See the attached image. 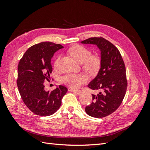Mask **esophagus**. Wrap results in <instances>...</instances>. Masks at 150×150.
Segmentation results:
<instances>
[{
	"label": "esophagus",
	"mask_w": 150,
	"mask_h": 150,
	"mask_svg": "<svg viewBox=\"0 0 150 150\" xmlns=\"http://www.w3.org/2000/svg\"><path fill=\"white\" fill-rule=\"evenodd\" d=\"M69 91H71V92H73V93H77L78 95H80L81 93V92H82L81 90H73V89H69Z\"/></svg>",
	"instance_id": "1"
}]
</instances>
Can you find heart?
<instances>
[{
  "label": "heart",
  "instance_id": "b5f03b06",
  "mask_svg": "<svg viewBox=\"0 0 150 150\" xmlns=\"http://www.w3.org/2000/svg\"><path fill=\"white\" fill-rule=\"evenodd\" d=\"M68 53L76 61L83 64V68L90 74H95L100 68V59L97 55H91L90 50L86 47L76 45L69 47ZM60 61V57H58L54 62V67L58 68ZM87 77L83 74L69 73L64 76L62 81L65 84L73 88H78L81 85L87 82Z\"/></svg>",
  "mask_w": 150,
  "mask_h": 150
}]
</instances>
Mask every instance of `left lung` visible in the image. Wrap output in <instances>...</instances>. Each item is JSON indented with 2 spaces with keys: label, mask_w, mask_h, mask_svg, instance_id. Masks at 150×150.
Instances as JSON below:
<instances>
[{
  "label": "left lung",
  "mask_w": 150,
  "mask_h": 150,
  "mask_svg": "<svg viewBox=\"0 0 150 150\" xmlns=\"http://www.w3.org/2000/svg\"><path fill=\"white\" fill-rule=\"evenodd\" d=\"M94 44L100 51V68L88 86L99 91L92 94L93 102L85 108L91 117L102 118L113 113L122 103L127 89L126 68L119 50L102 37H91L81 42Z\"/></svg>",
  "instance_id": "8db88e82"
}]
</instances>
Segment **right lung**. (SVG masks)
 Listing matches in <instances>:
<instances>
[{"label":"right lung","mask_w":150,"mask_h":150,"mask_svg":"<svg viewBox=\"0 0 150 150\" xmlns=\"http://www.w3.org/2000/svg\"><path fill=\"white\" fill-rule=\"evenodd\" d=\"M60 44L42 42L30 47L18 65L17 81L19 93L29 110L40 116L52 115L58 110L68 89L60 85L52 91L44 90V80L52 72L51 60Z\"/></svg>","instance_id":"add662e5"}]
</instances>
